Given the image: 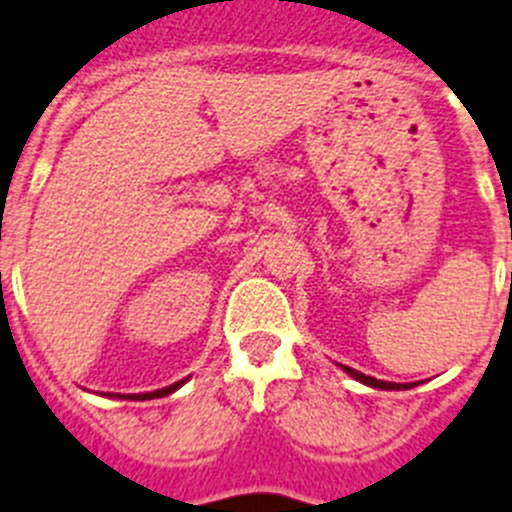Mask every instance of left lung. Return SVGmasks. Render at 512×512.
Returning <instances> with one entry per match:
<instances>
[{"mask_svg": "<svg viewBox=\"0 0 512 512\" xmlns=\"http://www.w3.org/2000/svg\"><path fill=\"white\" fill-rule=\"evenodd\" d=\"M343 372L351 374V377H354V379H359V382L366 384V387H374V390H410V387H413V384L382 382V379H374V377H369V374L356 372V369H351V366H343Z\"/></svg>", "mask_w": 512, "mask_h": 512, "instance_id": "8db88e82", "label": "left lung"}]
</instances>
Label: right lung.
Instances as JSON below:
<instances>
[{"label":"right lung","instance_id":"add662e5","mask_svg":"<svg viewBox=\"0 0 512 512\" xmlns=\"http://www.w3.org/2000/svg\"><path fill=\"white\" fill-rule=\"evenodd\" d=\"M187 382V379H182V382L171 384V387H164V390H156V392H143V395H128V400H153V397H164V395H171V392H176L182 384ZM112 397V395H110ZM117 397V395H115ZM125 397V395H120Z\"/></svg>","mask_w":512,"mask_h":512}]
</instances>
